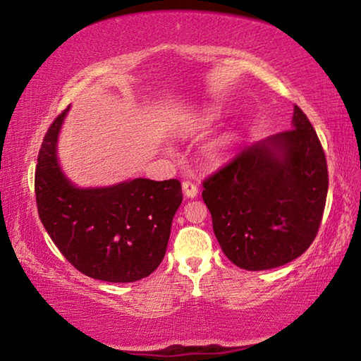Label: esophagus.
Listing matches in <instances>:
<instances>
[{
    "mask_svg": "<svg viewBox=\"0 0 361 361\" xmlns=\"http://www.w3.org/2000/svg\"><path fill=\"white\" fill-rule=\"evenodd\" d=\"M183 192H185V195L186 197H191V199H194L195 195H197V192H199V189H197V186L194 185L192 181H189V180H186V181H183Z\"/></svg>",
    "mask_w": 361,
    "mask_h": 361,
    "instance_id": "esophagus-1",
    "label": "esophagus"
}]
</instances>
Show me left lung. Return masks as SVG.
<instances>
[{
	"mask_svg": "<svg viewBox=\"0 0 361 361\" xmlns=\"http://www.w3.org/2000/svg\"><path fill=\"white\" fill-rule=\"evenodd\" d=\"M223 253L247 271L296 259L319 232L328 194L325 151L295 105L293 129L247 146L204 183Z\"/></svg>",
	"mask_w": 361,
	"mask_h": 361,
	"instance_id": "left-lung-1",
	"label": "left lung"
}]
</instances>
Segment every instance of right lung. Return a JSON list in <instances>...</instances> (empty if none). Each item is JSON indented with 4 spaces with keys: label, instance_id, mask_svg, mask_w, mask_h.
<instances>
[{
    "label": "right lung",
    "instance_id": "1",
    "mask_svg": "<svg viewBox=\"0 0 361 361\" xmlns=\"http://www.w3.org/2000/svg\"><path fill=\"white\" fill-rule=\"evenodd\" d=\"M65 109L42 140L35 172L38 215L66 261L84 276L127 283L148 277L166 255L183 200L178 180L137 178L79 189L65 178L56 145Z\"/></svg>",
    "mask_w": 361,
    "mask_h": 361
}]
</instances>
